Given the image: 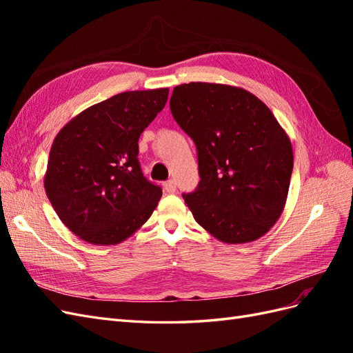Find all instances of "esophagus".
Returning a JSON list of instances; mask_svg holds the SVG:
<instances>
[{
  "instance_id": "esophagus-1",
  "label": "esophagus",
  "mask_w": 353,
  "mask_h": 353,
  "mask_svg": "<svg viewBox=\"0 0 353 353\" xmlns=\"http://www.w3.org/2000/svg\"><path fill=\"white\" fill-rule=\"evenodd\" d=\"M163 187H165V190H166V193H175V191H176V183H175V179L166 181V183L163 184Z\"/></svg>"
}]
</instances>
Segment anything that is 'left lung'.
I'll return each instance as SVG.
<instances>
[{"mask_svg": "<svg viewBox=\"0 0 353 353\" xmlns=\"http://www.w3.org/2000/svg\"><path fill=\"white\" fill-rule=\"evenodd\" d=\"M174 119L197 147L200 183L183 194L199 225L228 244L268 232L285 206L290 138L256 95L223 83L178 85Z\"/></svg>", "mask_w": 353, "mask_h": 353, "instance_id": "left-lung-1", "label": "left lung"}]
</instances>
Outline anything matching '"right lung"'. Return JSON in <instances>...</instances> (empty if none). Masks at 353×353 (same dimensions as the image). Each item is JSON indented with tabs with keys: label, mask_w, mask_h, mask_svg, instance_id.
Returning <instances> with one entry per match:
<instances>
[{
	"label": "right lung",
	"mask_w": 353,
	"mask_h": 353,
	"mask_svg": "<svg viewBox=\"0 0 353 353\" xmlns=\"http://www.w3.org/2000/svg\"><path fill=\"white\" fill-rule=\"evenodd\" d=\"M168 88L116 94L74 116L52 141L44 187L61 222L91 244L131 237L162 188L147 181L138 140L165 108Z\"/></svg>",
	"instance_id": "1"
}]
</instances>
